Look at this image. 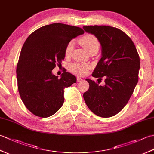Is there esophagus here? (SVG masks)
I'll return each instance as SVG.
<instances>
[{
    "label": "esophagus",
    "mask_w": 154,
    "mask_h": 154,
    "mask_svg": "<svg viewBox=\"0 0 154 154\" xmlns=\"http://www.w3.org/2000/svg\"><path fill=\"white\" fill-rule=\"evenodd\" d=\"M82 80H83V79H81V77H77V82H81V81H82Z\"/></svg>",
    "instance_id": "obj_1"
}]
</instances>
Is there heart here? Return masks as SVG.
Returning a JSON list of instances; mask_svg holds the SVG:
<instances>
[{
	"instance_id": "1",
	"label": "heart",
	"mask_w": 154,
	"mask_h": 154,
	"mask_svg": "<svg viewBox=\"0 0 154 154\" xmlns=\"http://www.w3.org/2000/svg\"><path fill=\"white\" fill-rule=\"evenodd\" d=\"M79 44L85 49L86 51L89 53L92 51H99L100 48V43L97 38L94 36L93 35L87 34L84 35L83 37L79 39ZM74 48V42L70 41L67 44L66 48H65V54L66 56H69L72 51ZM90 65L87 63H74L71 65L70 70L73 73L77 75H84L86 72L89 69Z\"/></svg>"
}]
</instances>
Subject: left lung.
Returning a JSON list of instances; mask_svg holds the SVG:
<instances>
[{"instance_id":"obj_1","label":"left lung","mask_w":154,"mask_h":154,"mask_svg":"<svg viewBox=\"0 0 154 154\" xmlns=\"http://www.w3.org/2000/svg\"><path fill=\"white\" fill-rule=\"evenodd\" d=\"M101 45V58L92 76L104 77V85L86 79L89 89L84 93L87 106L96 115H116L128 102L138 81L140 57L134 44L122 30L109 26H83Z\"/></svg>"}]
</instances>
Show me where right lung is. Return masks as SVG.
Masks as SVG:
<instances>
[{
  "instance_id": "right-lung-1",
  "label": "right lung",
  "mask_w": 154,
  "mask_h": 154,
  "mask_svg": "<svg viewBox=\"0 0 154 154\" xmlns=\"http://www.w3.org/2000/svg\"><path fill=\"white\" fill-rule=\"evenodd\" d=\"M83 34L81 28L54 23L38 29L25 41L16 78L22 102L34 115L49 117L63 105L64 89L76 83V77L64 72L59 79L52 70L64 60L69 42Z\"/></svg>"
}]
</instances>
